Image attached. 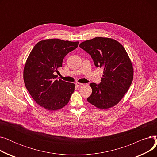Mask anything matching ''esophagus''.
Segmentation results:
<instances>
[{"label":"esophagus","instance_id":"obj_1","mask_svg":"<svg viewBox=\"0 0 157 157\" xmlns=\"http://www.w3.org/2000/svg\"><path fill=\"white\" fill-rule=\"evenodd\" d=\"M75 85H76V86L77 87H79V86H82L83 84V83H76Z\"/></svg>","mask_w":157,"mask_h":157}]
</instances>
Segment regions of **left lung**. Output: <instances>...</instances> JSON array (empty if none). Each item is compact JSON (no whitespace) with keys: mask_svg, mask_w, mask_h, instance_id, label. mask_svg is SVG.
I'll use <instances>...</instances> for the list:
<instances>
[{"mask_svg":"<svg viewBox=\"0 0 157 157\" xmlns=\"http://www.w3.org/2000/svg\"><path fill=\"white\" fill-rule=\"evenodd\" d=\"M79 47L91 55L96 67L104 69L101 83L90 84L92 93L88 102L101 109L116 105L134 78L133 65L125 49L116 40L101 37L85 40Z\"/></svg>","mask_w":157,"mask_h":157,"instance_id":"left-lung-1","label":"left lung"}]
</instances>
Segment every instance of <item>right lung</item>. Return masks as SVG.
Here are the masks:
<instances>
[{
  "instance_id": "add662e5",
  "label": "right lung",
  "mask_w": 157,
  "mask_h": 157,
  "mask_svg": "<svg viewBox=\"0 0 157 157\" xmlns=\"http://www.w3.org/2000/svg\"><path fill=\"white\" fill-rule=\"evenodd\" d=\"M78 44V41L44 39L34 46L27 58L23 69L25 85L33 99L47 110L63 108L74 91V83L56 79L55 74L65 56Z\"/></svg>"
}]
</instances>
